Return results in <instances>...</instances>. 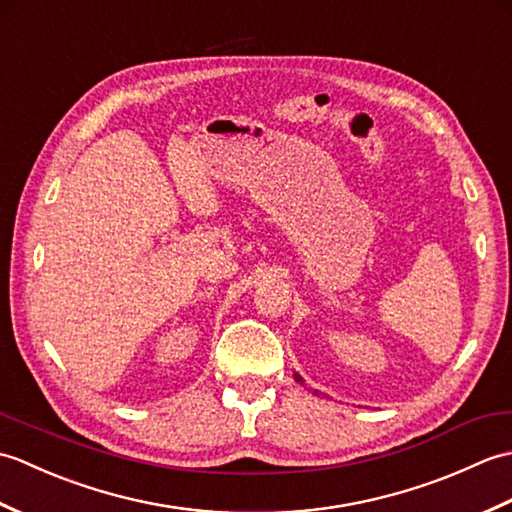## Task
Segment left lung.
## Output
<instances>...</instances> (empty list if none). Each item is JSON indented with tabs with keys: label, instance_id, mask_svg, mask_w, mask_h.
<instances>
[{
	"label": "left lung",
	"instance_id": "8db88e82",
	"mask_svg": "<svg viewBox=\"0 0 512 512\" xmlns=\"http://www.w3.org/2000/svg\"><path fill=\"white\" fill-rule=\"evenodd\" d=\"M295 380H297V383H301V385H303V378H301L297 372H295Z\"/></svg>",
	"mask_w": 512,
	"mask_h": 512
}]
</instances>
